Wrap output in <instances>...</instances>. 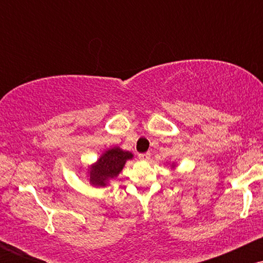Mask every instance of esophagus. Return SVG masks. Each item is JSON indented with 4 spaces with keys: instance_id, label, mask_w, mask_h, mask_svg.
Masks as SVG:
<instances>
[{
    "instance_id": "obj_1",
    "label": "esophagus",
    "mask_w": 263,
    "mask_h": 263,
    "mask_svg": "<svg viewBox=\"0 0 263 263\" xmlns=\"http://www.w3.org/2000/svg\"><path fill=\"white\" fill-rule=\"evenodd\" d=\"M138 158H140L141 161H148V159L151 158V153L149 152L140 153V155H138Z\"/></svg>"
}]
</instances>
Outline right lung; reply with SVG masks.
<instances>
[{"label": "right lung", "instance_id": "add662e5", "mask_svg": "<svg viewBox=\"0 0 263 263\" xmlns=\"http://www.w3.org/2000/svg\"><path fill=\"white\" fill-rule=\"evenodd\" d=\"M129 158H132V153L125 152L116 147L108 149L91 168L90 180L95 185H106L107 180L116 177L122 171L126 161Z\"/></svg>", "mask_w": 263, "mask_h": 263}]
</instances>
